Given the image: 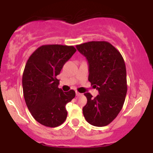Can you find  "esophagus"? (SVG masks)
Segmentation results:
<instances>
[{"instance_id":"esophagus-1","label":"esophagus","mask_w":153,"mask_h":153,"mask_svg":"<svg viewBox=\"0 0 153 153\" xmlns=\"http://www.w3.org/2000/svg\"><path fill=\"white\" fill-rule=\"evenodd\" d=\"M75 94H76V95H77V96H80V95H82V94L79 93V92H75Z\"/></svg>"}]
</instances>
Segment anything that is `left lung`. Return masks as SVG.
Instances as JSON below:
<instances>
[{"label":"left lung","instance_id":"left-lung-1","mask_svg":"<svg viewBox=\"0 0 153 153\" xmlns=\"http://www.w3.org/2000/svg\"><path fill=\"white\" fill-rule=\"evenodd\" d=\"M89 64L88 80L98 90L95 98L89 92L83 108L86 121L95 126L110 124L122 109L127 92L126 66L122 55L106 41H90L76 46Z\"/></svg>","mask_w":153,"mask_h":153}]
</instances>
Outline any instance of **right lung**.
Returning a JSON list of instances; mask_svg holds the SVG:
<instances>
[{
    "label": "right lung",
    "mask_w": 153,
    "mask_h": 153,
    "mask_svg": "<svg viewBox=\"0 0 153 153\" xmlns=\"http://www.w3.org/2000/svg\"><path fill=\"white\" fill-rule=\"evenodd\" d=\"M75 52L73 46L44 45L26 64L22 78L24 99L33 118L44 126L56 127L67 118L66 105L75 98V92H63L56 76Z\"/></svg>",
    "instance_id": "add662e5"
}]
</instances>
